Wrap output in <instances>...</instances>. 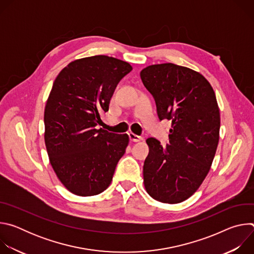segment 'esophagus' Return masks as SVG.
I'll return each instance as SVG.
<instances>
[{
  "mask_svg": "<svg viewBox=\"0 0 254 254\" xmlns=\"http://www.w3.org/2000/svg\"><path fill=\"white\" fill-rule=\"evenodd\" d=\"M128 136H129V139H130L131 141H139V140L142 139L141 136L136 135V134H134L133 132H129V133H128Z\"/></svg>",
  "mask_w": 254,
  "mask_h": 254,
  "instance_id": "esophagus-1",
  "label": "esophagus"
}]
</instances>
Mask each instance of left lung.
Returning <instances> with one entry per match:
<instances>
[{
    "label": "left lung",
    "instance_id": "left-lung-1",
    "mask_svg": "<svg viewBox=\"0 0 254 254\" xmlns=\"http://www.w3.org/2000/svg\"><path fill=\"white\" fill-rule=\"evenodd\" d=\"M160 121H172L169 143L149 137L143 184L149 195L169 204L183 202L201 186L219 141L220 114L215 92L199 72L173 63L140 71Z\"/></svg>",
    "mask_w": 254,
    "mask_h": 254
}]
</instances>
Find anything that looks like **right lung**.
I'll return each mask as SVG.
<instances>
[{"instance_id": "right-lung-1", "label": "right lung", "mask_w": 254, "mask_h": 254, "mask_svg": "<svg viewBox=\"0 0 254 254\" xmlns=\"http://www.w3.org/2000/svg\"><path fill=\"white\" fill-rule=\"evenodd\" d=\"M132 67L96 55L69 63L56 77L44 112L45 144L60 182L78 196L103 192L128 144L127 133L98 128L119 82Z\"/></svg>"}]
</instances>
